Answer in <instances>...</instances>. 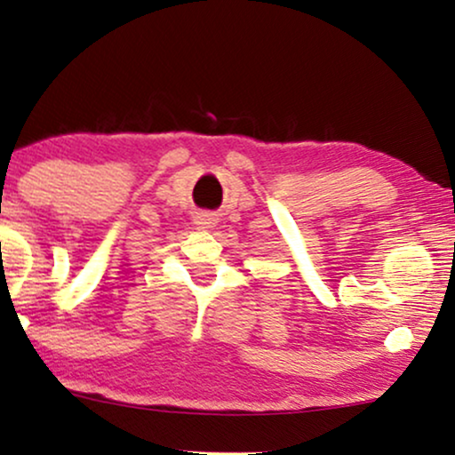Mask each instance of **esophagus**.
I'll return each mask as SVG.
<instances>
[{"label": "esophagus", "instance_id": "obj_1", "mask_svg": "<svg viewBox=\"0 0 455 455\" xmlns=\"http://www.w3.org/2000/svg\"><path fill=\"white\" fill-rule=\"evenodd\" d=\"M196 225L200 227V228H210V227L214 225V216L208 214V212L197 214V216H196Z\"/></svg>", "mask_w": 455, "mask_h": 455}]
</instances>
